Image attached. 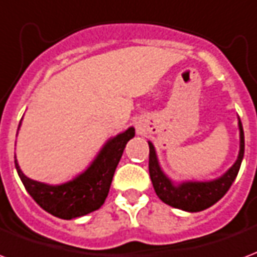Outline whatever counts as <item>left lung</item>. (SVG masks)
<instances>
[{
  "label": "left lung",
  "mask_w": 257,
  "mask_h": 257,
  "mask_svg": "<svg viewBox=\"0 0 257 257\" xmlns=\"http://www.w3.org/2000/svg\"><path fill=\"white\" fill-rule=\"evenodd\" d=\"M238 119V131H240V150L234 164L226 172L213 180H183L175 181L164 172L158 160L157 152L154 145L149 144V173L154 191L164 203L169 204L171 207L188 211V213H198L202 210L209 209L210 206L217 203L218 200L226 194L233 181L240 171L241 163L244 158V130Z\"/></svg>",
  "instance_id": "8db88e82"
}]
</instances>
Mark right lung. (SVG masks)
<instances>
[{"mask_svg":"<svg viewBox=\"0 0 257 257\" xmlns=\"http://www.w3.org/2000/svg\"><path fill=\"white\" fill-rule=\"evenodd\" d=\"M20 126L21 121L19 130ZM134 136L136 128L128 127L115 137L108 138L82 172L61 184H47L27 177L21 171L16 157L15 167L27 192L42 209L54 217L74 219L99 210L103 206L123 150Z\"/></svg>","mask_w":257,"mask_h":257,"instance_id":"right-lung-1","label":"right lung"}]
</instances>
